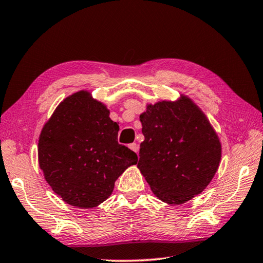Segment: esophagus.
<instances>
[{"instance_id":"obj_1","label":"esophagus","mask_w":263,"mask_h":263,"mask_svg":"<svg viewBox=\"0 0 263 263\" xmlns=\"http://www.w3.org/2000/svg\"><path fill=\"white\" fill-rule=\"evenodd\" d=\"M129 148L135 153H138L139 146H138V144H136V143H132V144H129Z\"/></svg>"}]
</instances>
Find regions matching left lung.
<instances>
[{"instance_id":"8db88e82","label":"left lung","mask_w":263,"mask_h":263,"mask_svg":"<svg viewBox=\"0 0 263 263\" xmlns=\"http://www.w3.org/2000/svg\"><path fill=\"white\" fill-rule=\"evenodd\" d=\"M139 120L145 139L137 167L155 196L178 205L202 193L217 173L221 144L199 106L187 96L161 101Z\"/></svg>"}]
</instances>
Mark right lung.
Wrapping results in <instances>:
<instances>
[{"instance_id": "add662e5", "label": "right lung", "mask_w": 263, "mask_h": 263, "mask_svg": "<svg viewBox=\"0 0 263 263\" xmlns=\"http://www.w3.org/2000/svg\"><path fill=\"white\" fill-rule=\"evenodd\" d=\"M86 90L64 99L43 127L39 162L54 193L72 206L89 209L111 195L115 181L137 163L135 152L118 143L119 125Z\"/></svg>"}]
</instances>
